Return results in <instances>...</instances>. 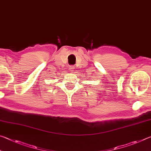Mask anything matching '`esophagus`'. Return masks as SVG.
Returning <instances> with one entry per match:
<instances>
[{"mask_svg": "<svg viewBox=\"0 0 151 151\" xmlns=\"http://www.w3.org/2000/svg\"><path fill=\"white\" fill-rule=\"evenodd\" d=\"M69 70H70V71H73L74 70V69H75V66L74 65H70V66H69Z\"/></svg>", "mask_w": 151, "mask_h": 151, "instance_id": "obj_1", "label": "esophagus"}]
</instances>
